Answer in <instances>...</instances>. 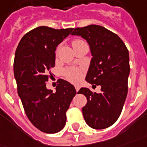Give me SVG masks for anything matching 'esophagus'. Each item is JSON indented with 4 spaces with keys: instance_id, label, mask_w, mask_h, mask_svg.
<instances>
[{
    "instance_id": "esophagus-1",
    "label": "esophagus",
    "mask_w": 147,
    "mask_h": 147,
    "mask_svg": "<svg viewBox=\"0 0 147 147\" xmlns=\"http://www.w3.org/2000/svg\"><path fill=\"white\" fill-rule=\"evenodd\" d=\"M75 88H76V92H78L79 89H80V86H79V85H75Z\"/></svg>"
}]
</instances>
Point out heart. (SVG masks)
<instances>
[{"instance_id":"b5f03b06","label":"heart","mask_w":147,"mask_h":147,"mask_svg":"<svg viewBox=\"0 0 147 147\" xmlns=\"http://www.w3.org/2000/svg\"><path fill=\"white\" fill-rule=\"evenodd\" d=\"M81 42H84L81 40H74L72 42V47H75L76 45L80 44ZM63 74L65 77L71 82H77L80 80L82 75L81 70L78 67H67L63 71Z\"/></svg>"}]
</instances>
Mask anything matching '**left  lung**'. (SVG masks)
Wrapping results in <instances>:
<instances>
[{
    "label": "left lung",
    "mask_w": 147,
    "mask_h": 147,
    "mask_svg": "<svg viewBox=\"0 0 147 147\" xmlns=\"http://www.w3.org/2000/svg\"><path fill=\"white\" fill-rule=\"evenodd\" d=\"M73 30L71 34L86 40L92 55L85 80L101 87L100 93L87 88H81L77 92L87 98L82 109L84 118L92 128H108L118 119L128 92V49L116 34L100 26L90 25Z\"/></svg>",
    "instance_id": "obj_1"
}]
</instances>
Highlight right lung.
Listing matches in <instances>:
<instances>
[{
    "label": "right lung",
    "mask_w": 147,
    "mask_h": 147,
    "mask_svg": "<svg viewBox=\"0 0 147 147\" xmlns=\"http://www.w3.org/2000/svg\"><path fill=\"white\" fill-rule=\"evenodd\" d=\"M73 28L55 30L39 26L26 33L15 52L13 71L28 119L36 128L47 134L59 132L64 127L67 111L76 94L75 87L59 79L56 92L47 88L50 69L55 67L58 45Z\"/></svg>",
    "instance_id": "add662e5"
}]
</instances>
